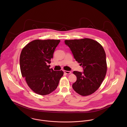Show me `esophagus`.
<instances>
[{
    "mask_svg": "<svg viewBox=\"0 0 127 127\" xmlns=\"http://www.w3.org/2000/svg\"><path fill=\"white\" fill-rule=\"evenodd\" d=\"M64 73L66 74H70L71 73V72L70 71H66V70H64Z\"/></svg>",
    "mask_w": 127,
    "mask_h": 127,
    "instance_id": "esophagus-1",
    "label": "esophagus"
}]
</instances>
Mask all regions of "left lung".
<instances>
[{"instance_id":"1","label":"left lung","mask_w":127,"mask_h":127,"mask_svg":"<svg viewBox=\"0 0 127 127\" xmlns=\"http://www.w3.org/2000/svg\"><path fill=\"white\" fill-rule=\"evenodd\" d=\"M64 43L84 70L73 72L77 77L73 90L82 96L91 95L99 89L106 75V55L103 47L97 41L87 38L65 40Z\"/></svg>"}]
</instances>
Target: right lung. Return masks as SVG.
I'll list each match as a JSON object with an SVG mask.
<instances>
[{
    "instance_id": "right-lung-1",
    "label": "right lung",
    "mask_w": 127,
    "mask_h": 127,
    "mask_svg": "<svg viewBox=\"0 0 127 127\" xmlns=\"http://www.w3.org/2000/svg\"><path fill=\"white\" fill-rule=\"evenodd\" d=\"M60 40H34L28 43L20 55V68L29 87L41 95L55 91L63 76L62 70L50 69V60Z\"/></svg>"
}]
</instances>
